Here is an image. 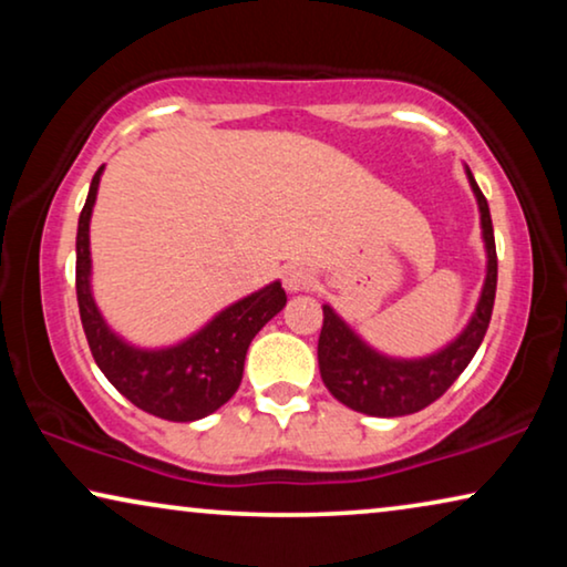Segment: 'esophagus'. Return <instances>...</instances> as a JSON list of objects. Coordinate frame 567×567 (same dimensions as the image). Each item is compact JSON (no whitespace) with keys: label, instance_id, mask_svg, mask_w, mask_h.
Returning a JSON list of instances; mask_svg holds the SVG:
<instances>
[{"label":"esophagus","instance_id":"1","mask_svg":"<svg viewBox=\"0 0 567 567\" xmlns=\"http://www.w3.org/2000/svg\"><path fill=\"white\" fill-rule=\"evenodd\" d=\"M284 289L297 293V291H305L312 286V274L305 266H286L284 268Z\"/></svg>","mask_w":567,"mask_h":567}]
</instances>
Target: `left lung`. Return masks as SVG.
I'll return each mask as SVG.
<instances>
[{"label":"left lung","instance_id":"8db88e82","mask_svg":"<svg viewBox=\"0 0 567 567\" xmlns=\"http://www.w3.org/2000/svg\"><path fill=\"white\" fill-rule=\"evenodd\" d=\"M467 177L480 206V224H483V239L487 252V274L480 293L477 309L446 348L425 359H390L369 348L340 317L332 312L330 305H322V332L317 343V359H320V374L336 400L343 402L355 413L377 417L410 415L436 402L456 377L467 369L472 355L483 343L487 324H491L495 284H498V255H495V237L491 208L483 190L477 188L475 177L467 167Z\"/></svg>","mask_w":567,"mask_h":567}]
</instances>
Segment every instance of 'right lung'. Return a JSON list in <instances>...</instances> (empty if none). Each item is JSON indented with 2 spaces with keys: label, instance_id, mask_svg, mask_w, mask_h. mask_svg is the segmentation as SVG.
<instances>
[{
  "label": "right lung",
  "instance_id": "1",
  "mask_svg": "<svg viewBox=\"0 0 567 567\" xmlns=\"http://www.w3.org/2000/svg\"><path fill=\"white\" fill-rule=\"evenodd\" d=\"M103 167L90 183L76 227V305L92 359L123 398L165 421L190 423L219 410L243 382L245 355L262 324L286 307V291L274 281L266 289L221 309L212 322L183 343L146 351L107 328L90 289V216Z\"/></svg>",
  "mask_w": 567,
  "mask_h": 567
}]
</instances>
